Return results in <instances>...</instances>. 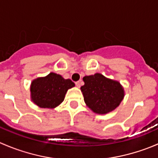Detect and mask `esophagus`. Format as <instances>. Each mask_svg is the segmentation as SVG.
I'll use <instances>...</instances> for the list:
<instances>
[{
	"instance_id": "34e87169",
	"label": "esophagus",
	"mask_w": 158,
	"mask_h": 158,
	"mask_svg": "<svg viewBox=\"0 0 158 158\" xmlns=\"http://www.w3.org/2000/svg\"><path fill=\"white\" fill-rule=\"evenodd\" d=\"M76 85L78 87V88H79V87H80V85H81L80 82H79H79H76Z\"/></svg>"
}]
</instances>
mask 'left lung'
Returning <instances> with one entry per match:
<instances>
[{
    "mask_svg": "<svg viewBox=\"0 0 158 158\" xmlns=\"http://www.w3.org/2000/svg\"><path fill=\"white\" fill-rule=\"evenodd\" d=\"M80 89L85 105L93 112L106 114L114 111L123 100L125 90L118 81L109 79L101 73L83 77Z\"/></svg>",
    "mask_w": 158,
    "mask_h": 158,
    "instance_id": "1",
    "label": "left lung"
}]
</instances>
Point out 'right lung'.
Here are the masks:
<instances>
[{"instance_id": "add662e5", "label": "right lung", "mask_w": 158, "mask_h": 158, "mask_svg": "<svg viewBox=\"0 0 158 158\" xmlns=\"http://www.w3.org/2000/svg\"><path fill=\"white\" fill-rule=\"evenodd\" d=\"M75 86L70 79L50 73L33 79L30 85L31 101L42 109H54L63 102L68 89Z\"/></svg>"}]
</instances>
